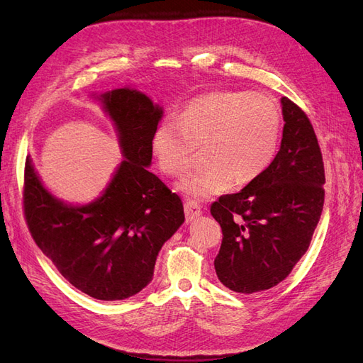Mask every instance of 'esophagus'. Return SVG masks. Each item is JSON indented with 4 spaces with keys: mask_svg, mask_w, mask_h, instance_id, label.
Instances as JSON below:
<instances>
[{
    "mask_svg": "<svg viewBox=\"0 0 363 363\" xmlns=\"http://www.w3.org/2000/svg\"><path fill=\"white\" fill-rule=\"evenodd\" d=\"M184 213H186V219H188V221H192V219L199 218L203 213L200 203L195 201V200L186 201L184 203Z\"/></svg>",
    "mask_w": 363,
    "mask_h": 363,
    "instance_id": "obj_1",
    "label": "esophagus"
}]
</instances>
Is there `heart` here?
Here are the masks:
<instances>
[{"instance_id":"b5f03b06","label":"heart","mask_w":363,"mask_h":363,"mask_svg":"<svg viewBox=\"0 0 363 363\" xmlns=\"http://www.w3.org/2000/svg\"><path fill=\"white\" fill-rule=\"evenodd\" d=\"M281 113L269 96L211 92L194 98L177 121L164 119L152 135V155L164 175L177 177L201 148V167L179 183L191 199H212L257 180L277 156Z\"/></svg>"}]
</instances>
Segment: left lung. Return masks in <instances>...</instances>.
<instances>
[{
  "label": "left lung",
  "mask_w": 363,
  "mask_h": 363,
  "mask_svg": "<svg viewBox=\"0 0 363 363\" xmlns=\"http://www.w3.org/2000/svg\"><path fill=\"white\" fill-rule=\"evenodd\" d=\"M281 106V145L269 169L211 206L223 230L216 276L240 294L271 289L289 276L311 245L324 206V162L313 127L289 98L283 96Z\"/></svg>",
  "instance_id": "obj_1"
}]
</instances>
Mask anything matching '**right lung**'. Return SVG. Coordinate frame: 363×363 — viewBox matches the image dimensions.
<instances>
[{"label":"right lung","mask_w":363,"mask_h":363,"mask_svg":"<svg viewBox=\"0 0 363 363\" xmlns=\"http://www.w3.org/2000/svg\"><path fill=\"white\" fill-rule=\"evenodd\" d=\"M101 98L125 157L104 194L86 206L63 204L27 157L23 206L31 238L62 276L92 298L115 301L152 280L159 251L184 213L180 196L147 168L162 107L128 87Z\"/></svg>","instance_id":"add662e5"}]
</instances>
